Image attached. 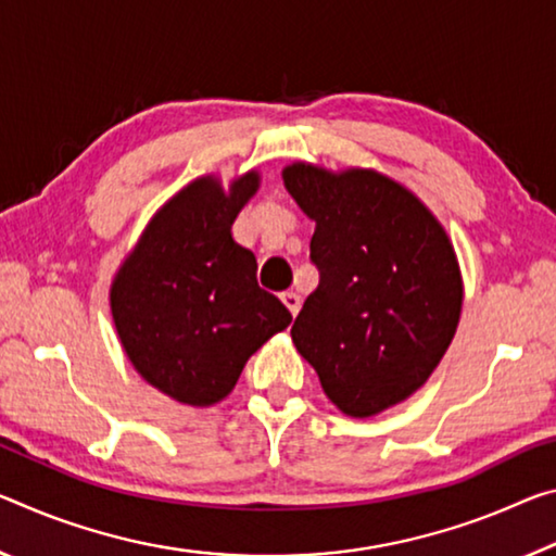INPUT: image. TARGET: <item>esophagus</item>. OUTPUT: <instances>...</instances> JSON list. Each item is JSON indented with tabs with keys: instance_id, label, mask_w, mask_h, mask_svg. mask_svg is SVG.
Wrapping results in <instances>:
<instances>
[{
	"instance_id": "34e87169",
	"label": "esophagus",
	"mask_w": 556,
	"mask_h": 556,
	"mask_svg": "<svg viewBox=\"0 0 556 556\" xmlns=\"http://www.w3.org/2000/svg\"><path fill=\"white\" fill-rule=\"evenodd\" d=\"M281 302H285V306L292 316H296L299 309H302V296H299L296 292H281Z\"/></svg>"
}]
</instances>
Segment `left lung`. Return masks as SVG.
Listing matches in <instances>:
<instances>
[{
  "mask_svg": "<svg viewBox=\"0 0 556 556\" xmlns=\"http://www.w3.org/2000/svg\"><path fill=\"white\" fill-rule=\"evenodd\" d=\"M314 219L319 287L292 341L341 413L371 418L416 393L455 337L463 277L435 215L401 182L366 167L281 170Z\"/></svg>",
  "mask_w": 556,
  "mask_h": 556,
  "instance_id": "1",
  "label": "left lung"
}]
</instances>
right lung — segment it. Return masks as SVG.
<instances>
[{"label":"right lung","mask_w":556,"mask_h":556,"mask_svg":"<svg viewBox=\"0 0 556 556\" xmlns=\"http://www.w3.org/2000/svg\"><path fill=\"white\" fill-rule=\"evenodd\" d=\"M260 188L250 170L223 188L192 180L157 210L111 285V314L136 371L178 403L207 408L235 389L254 351L292 324L257 285L232 223Z\"/></svg>","instance_id":"obj_1"}]
</instances>
